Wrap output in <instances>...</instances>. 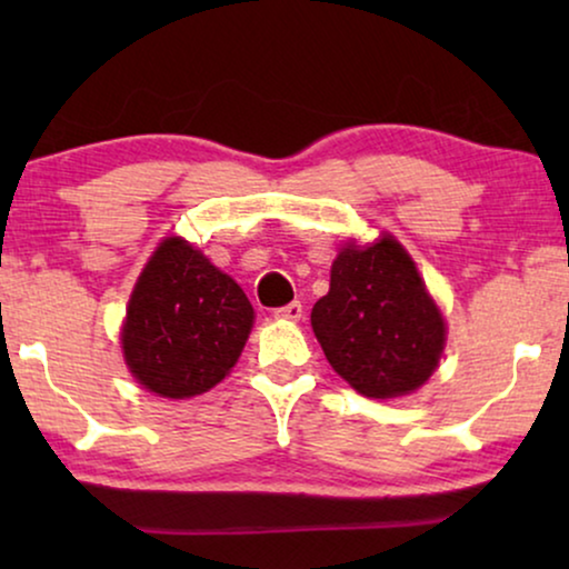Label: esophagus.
<instances>
[{
	"instance_id": "esophagus-1",
	"label": "esophagus",
	"mask_w": 569,
	"mask_h": 569,
	"mask_svg": "<svg viewBox=\"0 0 569 569\" xmlns=\"http://www.w3.org/2000/svg\"><path fill=\"white\" fill-rule=\"evenodd\" d=\"M274 318H279V321H300V318H302V306H300L298 300L287 302V306L274 310Z\"/></svg>"
}]
</instances>
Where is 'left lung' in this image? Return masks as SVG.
<instances>
[{"label":"left lung","instance_id":"obj_1","mask_svg":"<svg viewBox=\"0 0 569 569\" xmlns=\"http://www.w3.org/2000/svg\"><path fill=\"white\" fill-rule=\"evenodd\" d=\"M310 323L331 368L370 399L417 391L446 345L440 310L391 236L341 248Z\"/></svg>","mask_w":569,"mask_h":569}]
</instances>
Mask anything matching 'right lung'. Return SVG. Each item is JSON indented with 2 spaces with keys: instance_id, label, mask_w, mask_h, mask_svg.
<instances>
[{
  "instance_id": "1",
  "label": "right lung",
  "mask_w": 569,
  "mask_h": 569,
  "mask_svg": "<svg viewBox=\"0 0 569 569\" xmlns=\"http://www.w3.org/2000/svg\"><path fill=\"white\" fill-rule=\"evenodd\" d=\"M251 326L253 308L236 279L186 240L168 238L131 292L123 357L147 391L191 399L228 376Z\"/></svg>"
}]
</instances>
